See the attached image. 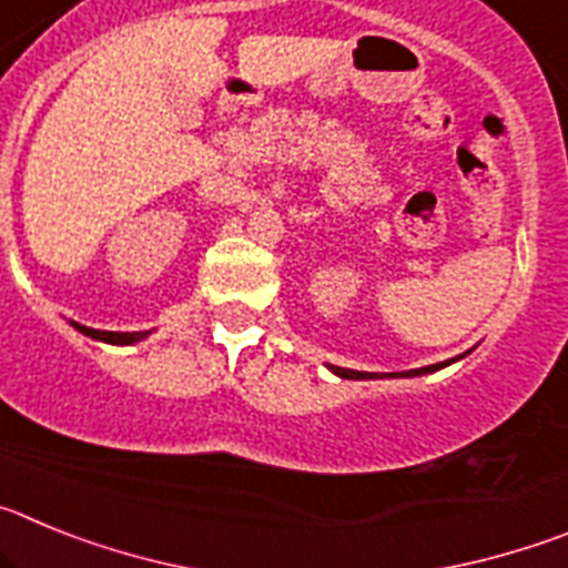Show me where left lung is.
Here are the masks:
<instances>
[{
  "label": "left lung",
  "mask_w": 568,
  "mask_h": 568,
  "mask_svg": "<svg viewBox=\"0 0 568 568\" xmlns=\"http://www.w3.org/2000/svg\"><path fill=\"white\" fill-rule=\"evenodd\" d=\"M464 358V355H458ZM458 358H449L444 364H433V366H420V369H406V373H389V375H378V373H358V369H344V366H329L338 378H349V381H364V378H415V375H426V373H438L444 369L446 364H453Z\"/></svg>",
  "instance_id": "obj_1"
}]
</instances>
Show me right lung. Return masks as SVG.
Masks as SVG:
<instances>
[{
	"mask_svg": "<svg viewBox=\"0 0 568 568\" xmlns=\"http://www.w3.org/2000/svg\"><path fill=\"white\" fill-rule=\"evenodd\" d=\"M70 324H73V327H77L82 335H88V338L104 341V344H115V346L135 344V341H142V338H148V335H150V333H108V329L82 327V324H77V321H70Z\"/></svg>",
	"mask_w": 568,
	"mask_h": 568,
	"instance_id": "obj_1",
	"label": "right lung"
}]
</instances>
